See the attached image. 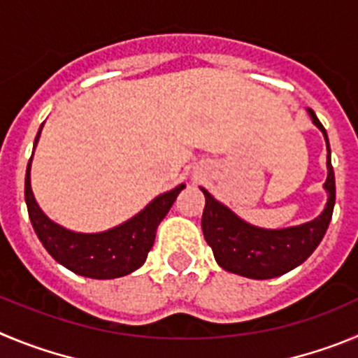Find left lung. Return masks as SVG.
<instances>
[{
  "label": "left lung",
  "mask_w": 358,
  "mask_h": 358,
  "mask_svg": "<svg viewBox=\"0 0 358 358\" xmlns=\"http://www.w3.org/2000/svg\"><path fill=\"white\" fill-rule=\"evenodd\" d=\"M308 114L315 127L323 131L328 150V178L324 182L328 203L320 217L299 227L264 230L244 223L230 208L215 201L205 189H201L205 194V208L201 215L203 235L214 251L217 264L227 271L255 280L275 278L305 262L327 234L336 205V175L331 167L327 130L314 110L308 108Z\"/></svg>",
  "instance_id": "8db88e82"
}]
</instances>
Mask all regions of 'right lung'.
Listing matches in <instances>:
<instances>
[{"label": "right lung", "mask_w": 358, "mask_h": 358, "mask_svg": "<svg viewBox=\"0 0 358 358\" xmlns=\"http://www.w3.org/2000/svg\"><path fill=\"white\" fill-rule=\"evenodd\" d=\"M38 135L41 130L35 137V146ZM30 164L31 159L28 162L27 178H24V199H27L31 227L38 241L57 262L76 275L89 276V278H119L130 275L137 267L143 266L155 243L157 227L166 217L176 196L182 192V189H185L182 183L173 191L157 196L143 212L112 230L101 234H75L55 224L38 208L30 185Z\"/></svg>", "instance_id": "right-lung-1"}]
</instances>
